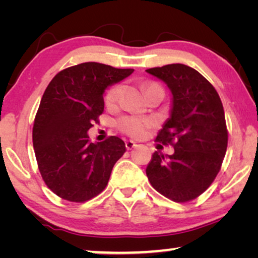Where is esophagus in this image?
<instances>
[{"label":"esophagus","instance_id":"34e87169","mask_svg":"<svg viewBox=\"0 0 258 258\" xmlns=\"http://www.w3.org/2000/svg\"><path fill=\"white\" fill-rule=\"evenodd\" d=\"M125 147H126V149H128V150H132L135 147H137V144H136V142H134V141L129 140V141H126V142H125Z\"/></svg>","mask_w":258,"mask_h":258}]
</instances>
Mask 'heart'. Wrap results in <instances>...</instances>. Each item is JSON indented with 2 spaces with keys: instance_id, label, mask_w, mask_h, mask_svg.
<instances>
[{
  "instance_id": "obj_1",
  "label": "heart",
  "mask_w": 258,
  "mask_h": 258,
  "mask_svg": "<svg viewBox=\"0 0 258 258\" xmlns=\"http://www.w3.org/2000/svg\"><path fill=\"white\" fill-rule=\"evenodd\" d=\"M121 90L122 87L119 84H116V86H112L107 91V94H105V103H107V105L112 107V105L117 103ZM153 124V119L139 115L123 116L122 118H119L117 121V126L121 132L132 137H136V139L146 135L147 130Z\"/></svg>"
}]
</instances>
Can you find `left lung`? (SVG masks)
<instances>
[{"label": "left lung", "instance_id": "8db88e82", "mask_svg": "<svg viewBox=\"0 0 258 258\" xmlns=\"http://www.w3.org/2000/svg\"><path fill=\"white\" fill-rule=\"evenodd\" d=\"M171 93L170 116L156 137L174 154L155 151L147 167L151 185L175 202L206 191L220 171L228 146L223 105L209 81L181 63L147 69Z\"/></svg>", "mask_w": 258, "mask_h": 258}]
</instances>
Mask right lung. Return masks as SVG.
I'll use <instances>...</instances> for the list:
<instances>
[{"label":"right lung","instance_id":"obj_1","mask_svg":"<svg viewBox=\"0 0 258 258\" xmlns=\"http://www.w3.org/2000/svg\"><path fill=\"white\" fill-rule=\"evenodd\" d=\"M133 72L81 63L59 72L45 89L35 117L33 144L42 178L61 199L86 202L107 186L125 144L117 136L93 143L88 130L104 110L105 90Z\"/></svg>","mask_w":258,"mask_h":258}]
</instances>
